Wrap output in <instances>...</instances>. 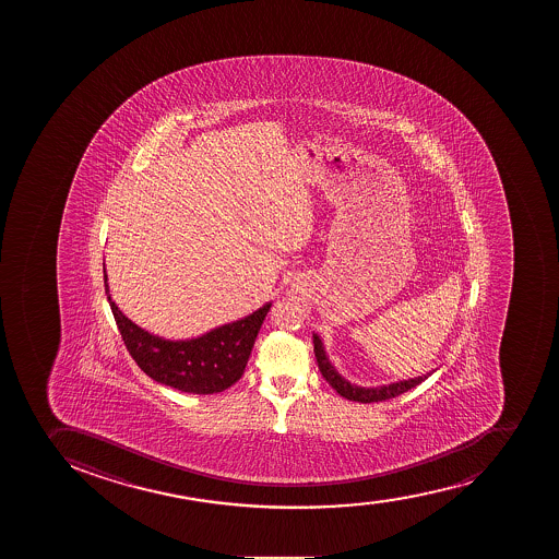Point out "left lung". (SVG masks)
<instances>
[{
	"label": "left lung",
	"instance_id": "8db88e82",
	"mask_svg": "<svg viewBox=\"0 0 559 559\" xmlns=\"http://www.w3.org/2000/svg\"><path fill=\"white\" fill-rule=\"evenodd\" d=\"M313 344H316L313 352H316L317 365H319V370H321L322 377L326 379L328 384L333 390H337L338 395H343V397L349 399V401H357V403H379V401L397 397V395L408 392V390L417 386V384H420L430 376V373H426V376L415 377V379H408V381L393 382V384H388V386H355V384H349L344 377L338 376L337 370L333 368L332 362L326 357L321 338L317 337V335H313Z\"/></svg>",
	"mask_w": 559,
	"mask_h": 559
}]
</instances>
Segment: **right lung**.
I'll return each mask as SVG.
<instances>
[{"label":"right lung","mask_w":559,"mask_h":559,"mask_svg":"<svg viewBox=\"0 0 559 559\" xmlns=\"http://www.w3.org/2000/svg\"><path fill=\"white\" fill-rule=\"evenodd\" d=\"M104 283L112 316L134 362L153 381L199 395L224 392L242 377L254 338L271 308L267 302L251 316L215 328L202 337L166 341L129 321L111 300L106 273Z\"/></svg>","instance_id":"right-lung-1"}]
</instances>
